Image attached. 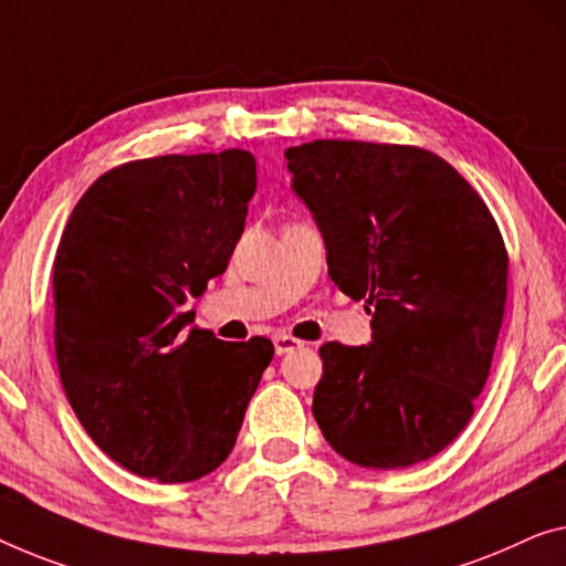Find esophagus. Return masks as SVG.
I'll return each instance as SVG.
<instances>
[{"instance_id":"1","label":"esophagus","mask_w":566,"mask_h":566,"mask_svg":"<svg viewBox=\"0 0 566 566\" xmlns=\"http://www.w3.org/2000/svg\"><path fill=\"white\" fill-rule=\"evenodd\" d=\"M297 348H302V343L294 340L292 335H276V337H274V350H276V356H286V353H292V350H297Z\"/></svg>"}]
</instances>
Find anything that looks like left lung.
Listing matches in <instances>:
<instances>
[{"mask_svg":"<svg viewBox=\"0 0 566 566\" xmlns=\"http://www.w3.org/2000/svg\"><path fill=\"white\" fill-rule=\"evenodd\" d=\"M284 157L323 233L327 274L374 315L368 345L319 348L312 415L360 468L434 458L491 374L509 284L499 223L434 151L315 139Z\"/></svg>","mask_w":566,"mask_h":566,"instance_id":"left-lung-1","label":"left lung"}]
</instances>
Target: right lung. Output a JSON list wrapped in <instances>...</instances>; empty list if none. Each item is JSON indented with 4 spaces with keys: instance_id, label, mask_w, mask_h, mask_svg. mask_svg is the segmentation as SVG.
<instances>
[{
    "instance_id": "add662e5",
    "label": "right lung",
    "mask_w": 566,
    "mask_h": 566,
    "mask_svg": "<svg viewBox=\"0 0 566 566\" xmlns=\"http://www.w3.org/2000/svg\"><path fill=\"white\" fill-rule=\"evenodd\" d=\"M256 190L247 149L165 155L101 175L53 261L55 358L91 440L134 475L190 483L229 458L272 364L182 312L223 274Z\"/></svg>"
}]
</instances>
